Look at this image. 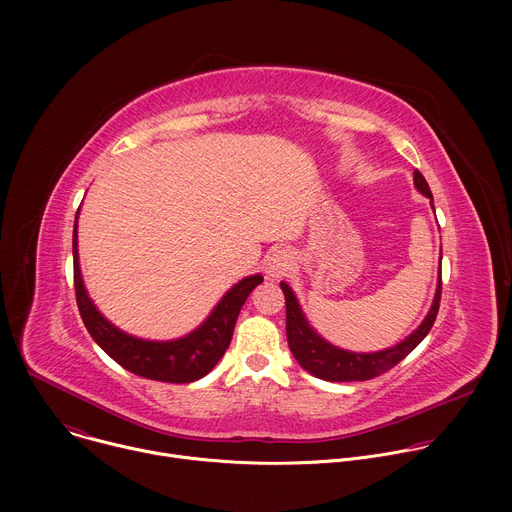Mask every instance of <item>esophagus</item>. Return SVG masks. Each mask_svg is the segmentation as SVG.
Here are the masks:
<instances>
[{"label": "esophagus", "instance_id": "34e87169", "mask_svg": "<svg viewBox=\"0 0 512 512\" xmlns=\"http://www.w3.org/2000/svg\"><path fill=\"white\" fill-rule=\"evenodd\" d=\"M291 265H294V253L287 249H277L267 257L265 271L269 277H281L291 269Z\"/></svg>", "mask_w": 512, "mask_h": 512}]
</instances>
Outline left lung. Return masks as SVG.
<instances>
[{
  "mask_svg": "<svg viewBox=\"0 0 512 512\" xmlns=\"http://www.w3.org/2000/svg\"><path fill=\"white\" fill-rule=\"evenodd\" d=\"M413 182L421 194L433 200L431 190L419 170L413 172ZM433 204V202H431ZM285 296V332H287V344L291 354L296 356V360L302 364V367L312 373L318 379L332 381V383H344V381H369L375 379L389 369H393L397 362H401L431 330L437 312H440V300H442V275L440 283H437L435 291V300L431 304V310L423 324L407 336L403 342H399L393 348L381 350V352H369V354H358V352H348L342 348L332 346L326 342L322 336H318L310 324L306 322L300 304L294 296V291L287 283H279Z\"/></svg>",
  "mask_w": 512,
  "mask_h": 512,
  "instance_id": "1",
  "label": "left lung"
}]
</instances>
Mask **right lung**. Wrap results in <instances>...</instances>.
Wrapping results in <instances>:
<instances>
[{
    "instance_id": "right-lung-1",
    "label": "right lung",
    "mask_w": 512,
    "mask_h": 512,
    "mask_svg": "<svg viewBox=\"0 0 512 512\" xmlns=\"http://www.w3.org/2000/svg\"><path fill=\"white\" fill-rule=\"evenodd\" d=\"M79 218V210H77ZM72 257H75V296L81 318L93 340L129 373L162 381V383H192L208 375L214 364L227 352L239 312L251 291L263 281L261 275H251L239 281L227 296L218 302L206 322L184 338L170 342H150L129 336L107 322L89 300L79 269L77 223L72 231Z\"/></svg>"
}]
</instances>
